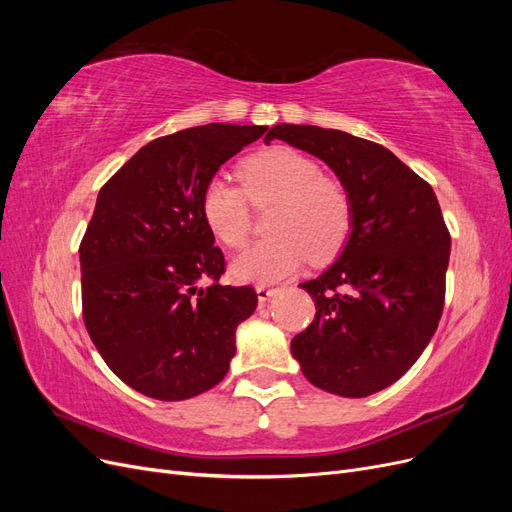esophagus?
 Returning <instances> with one entry per match:
<instances>
[{
    "label": "esophagus",
    "mask_w": 512,
    "mask_h": 512,
    "mask_svg": "<svg viewBox=\"0 0 512 512\" xmlns=\"http://www.w3.org/2000/svg\"><path fill=\"white\" fill-rule=\"evenodd\" d=\"M277 290L275 288H267V286H256V294H258V301L260 303H267L273 294H275Z\"/></svg>",
    "instance_id": "obj_1"
}]
</instances>
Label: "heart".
I'll list each match as a JSON object with an SVG mask.
<instances>
[{
  "label": "heart",
  "mask_w": 512,
  "mask_h": 512,
  "mask_svg": "<svg viewBox=\"0 0 512 512\" xmlns=\"http://www.w3.org/2000/svg\"><path fill=\"white\" fill-rule=\"evenodd\" d=\"M243 188L226 175H213L200 196V213L209 230L228 247L250 235V203H271V237L243 250L230 265L239 282L273 284L297 273L309 258L329 262L350 237L352 198L346 185L292 147H271L241 166Z\"/></svg>",
  "instance_id": "obj_1"
}]
</instances>
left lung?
I'll list each match as a JSON object with an SVG mask.
<instances>
[{
	"instance_id": "1",
	"label": "left lung",
	"mask_w": 512,
	"mask_h": 512,
	"mask_svg": "<svg viewBox=\"0 0 512 512\" xmlns=\"http://www.w3.org/2000/svg\"><path fill=\"white\" fill-rule=\"evenodd\" d=\"M273 138L320 158L352 198L342 254L299 284L316 316L292 356L322 391L374 395L416 363L442 316L451 235L436 192L386 147L342 130L280 123Z\"/></svg>"
}]
</instances>
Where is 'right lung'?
<instances>
[{
	"label": "right lung",
	"mask_w": 512,
	"mask_h": 512,
	"mask_svg": "<svg viewBox=\"0 0 512 512\" xmlns=\"http://www.w3.org/2000/svg\"><path fill=\"white\" fill-rule=\"evenodd\" d=\"M265 132L207 123L160 136L102 185L79 247L83 318L108 369L138 393L181 401L228 374L235 331L258 297L220 284L224 254L200 196Z\"/></svg>",
	"instance_id": "1"
}]
</instances>
